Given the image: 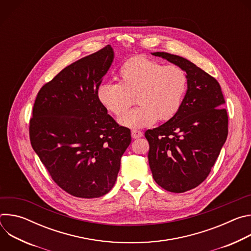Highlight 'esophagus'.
<instances>
[{
    "mask_svg": "<svg viewBox=\"0 0 251 251\" xmlns=\"http://www.w3.org/2000/svg\"><path fill=\"white\" fill-rule=\"evenodd\" d=\"M131 136L133 139H138V138H141L143 136V133L141 131H138V130H132L131 131Z\"/></svg>",
    "mask_w": 251,
    "mask_h": 251,
    "instance_id": "34e87169",
    "label": "esophagus"
}]
</instances>
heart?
Wrapping results in <instances>:
<instances>
[{
    "label": "heart",
    "mask_w": 251,
    "mask_h": 251,
    "mask_svg": "<svg viewBox=\"0 0 251 251\" xmlns=\"http://www.w3.org/2000/svg\"><path fill=\"white\" fill-rule=\"evenodd\" d=\"M117 80L118 84H100L96 97L107 111L119 117L135 97L138 106L119 119L121 125L133 129L151 126L157 119H172L180 110L188 87L184 69L145 56L127 60L118 70Z\"/></svg>",
    "instance_id": "obj_1"
}]
</instances>
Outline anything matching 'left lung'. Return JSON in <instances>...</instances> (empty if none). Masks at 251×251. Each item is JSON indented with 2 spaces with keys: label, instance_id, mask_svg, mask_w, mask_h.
Returning <instances> with one entry per match:
<instances>
[{
  "label": "left lung",
  "instance_id": "obj_1",
  "mask_svg": "<svg viewBox=\"0 0 251 251\" xmlns=\"http://www.w3.org/2000/svg\"><path fill=\"white\" fill-rule=\"evenodd\" d=\"M152 54L181 67L188 77L180 110L145 133L155 182L169 192L184 193L205 180L226 143V100L217 79L192 61L168 52Z\"/></svg>",
  "mask_w": 251,
  "mask_h": 251
}]
</instances>
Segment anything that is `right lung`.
<instances>
[{
    "instance_id": "obj_1",
    "label": "right lung",
    "mask_w": 251,
    "mask_h": 251,
    "mask_svg": "<svg viewBox=\"0 0 251 251\" xmlns=\"http://www.w3.org/2000/svg\"><path fill=\"white\" fill-rule=\"evenodd\" d=\"M114 59L111 46L62 69L38 93L30 144L52 180L77 198H99L114 186L131 132L98 102L96 90Z\"/></svg>"
}]
</instances>
